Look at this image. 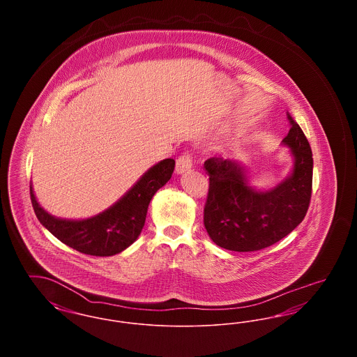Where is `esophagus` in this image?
Returning a JSON list of instances; mask_svg holds the SVG:
<instances>
[{"mask_svg":"<svg viewBox=\"0 0 357 357\" xmlns=\"http://www.w3.org/2000/svg\"><path fill=\"white\" fill-rule=\"evenodd\" d=\"M192 165H191V156L190 153H183L176 159V166H175V171L176 174H185L187 171L191 170Z\"/></svg>","mask_w":357,"mask_h":357,"instance_id":"esophagus-1","label":"esophagus"}]
</instances>
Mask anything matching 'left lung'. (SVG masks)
<instances>
[{
  "label": "left lung",
  "instance_id": "8db88e82",
  "mask_svg": "<svg viewBox=\"0 0 357 357\" xmlns=\"http://www.w3.org/2000/svg\"><path fill=\"white\" fill-rule=\"evenodd\" d=\"M291 124L282 144L290 149L293 169L269 190L250 186L246 166L237 160L210 158L204 227L214 243L233 252H255L287 237L303 220L312 195L313 158L300 126Z\"/></svg>",
  "mask_w": 357,
  "mask_h": 357
}]
</instances>
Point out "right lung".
<instances>
[{"mask_svg":"<svg viewBox=\"0 0 357 357\" xmlns=\"http://www.w3.org/2000/svg\"><path fill=\"white\" fill-rule=\"evenodd\" d=\"M175 160L163 159L146 171L118 202L86 220H61L45 211L34 197L31 199L40 223L69 248L96 257H109L135 242L146 222L147 208L155 192L170 181Z\"/></svg>","mask_w":357,"mask_h":357,"instance_id":"right-lung-1","label":"right lung"}]
</instances>
